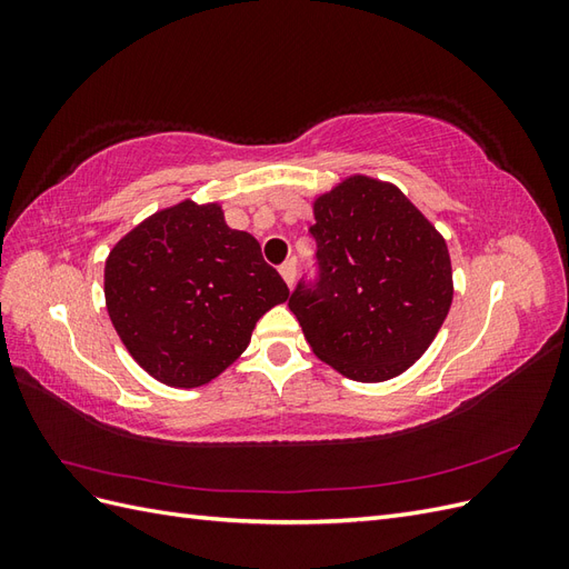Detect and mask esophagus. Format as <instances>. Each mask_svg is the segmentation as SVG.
<instances>
[{
	"instance_id": "esophagus-1",
	"label": "esophagus",
	"mask_w": 569,
	"mask_h": 569,
	"mask_svg": "<svg viewBox=\"0 0 569 569\" xmlns=\"http://www.w3.org/2000/svg\"><path fill=\"white\" fill-rule=\"evenodd\" d=\"M280 274H282V280L287 282V287H291V284H295V278H297V266L291 263V261L282 263L280 266Z\"/></svg>"
}]
</instances>
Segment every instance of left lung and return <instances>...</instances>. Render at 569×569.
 <instances>
[{
  "instance_id": "obj_1",
  "label": "left lung",
  "mask_w": 569,
  "mask_h": 569,
  "mask_svg": "<svg viewBox=\"0 0 569 569\" xmlns=\"http://www.w3.org/2000/svg\"><path fill=\"white\" fill-rule=\"evenodd\" d=\"M320 282L289 308L311 351L356 382H387L429 349L453 301L441 232L399 187L347 176L313 199Z\"/></svg>"
}]
</instances>
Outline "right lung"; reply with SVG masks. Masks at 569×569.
Returning <instances> with one entry per match:
<instances>
[{"mask_svg": "<svg viewBox=\"0 0 569 569\" xmlns=\"http://www.w3.org/2000/svg\"><path fill=\"white\" fill-rule=\"evenodd\" d=\"M104 299L137 366L161 385L194 389L247 351L258 318L289 289L256 237L228 226L220 201L182 199L113 244Z\"/></svg>", "mask_w": 569, "mask_h": 569, "instance_id": "1", "label": "right lung"}]
</instances>
